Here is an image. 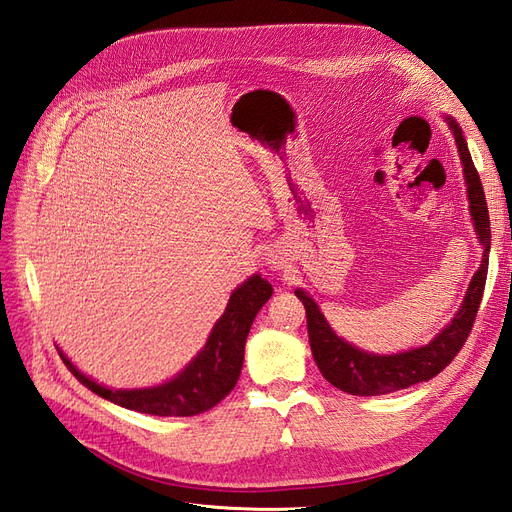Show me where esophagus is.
<instances>
[{
	"label": "esophagus",
	"instance_id": "esophagus-1",
	"mask_svg": "<svg viewBox=\"0 0 512 512\" xmlns=\"http://www.w3.org/2000/svg\"><path fill=\"white\" fill-rule=\"evenodd\" d=\"M269 265L277 269V267H282V260H280V258H277V256H273V254H271V256H269Z\"/></svg>",
	"mask_w": 512,
	"mask_h": 512
}]
</instances>
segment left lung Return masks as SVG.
<instances>
[{
	"mask_svg": "<svg viewBox=\"0 0 512 512\" xmlns=\"http://www.w3.org/2000/svg\"><path fill=\"white\" fill-rule=\"evenodd\" d=\"M451 130L455 134L457 149L463 164V175H466V183H468L472 220H474L480 243L485 245L483 265L478 267V271L472 277L459 314L436 339H433V342H429L423 348L391 354V356L367 354L344 342L342 337H337L331 331L327 320H324V316L320 314L318 305L307 297V292L294 290L305 305L309 346H312L314 361L324 380H329L333 386H337L339 391L369 397V395L401 391V389H408L412 384L431 380L455 359L457 352L463 348V344H466V339L472 331V324L476 320L480 301H483L485 282H487L491 228H489V211H487L483 183H480V177L474 168L466 138H463L457 121L453 119H451Z\"/></svg>",
	"mask_w": 512,
	"mask_h": 512,
	"instance_id": "8db88e82",
	"label": "left lung"
}]
</instances>
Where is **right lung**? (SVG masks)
<instances>
[{
	"label": "right lung",
	"instance_id": "1",
	"mask_svg": "<svg viewBox=\"0 0 512 512\" xmlns=\"http://www.w3.org/2000/svg\"><path fill=\"white\" fill-rule=\"evenodd\" d=\"M273 288L254 275L230 294L226 312L215 327L196 359L177 378L145 391H111L89 380L64 354L61 361L91 393H96L117 406L153 416H194L213 408L235 389L243 367L245 339L260 307L269 301Z\"/></svg>",
	"mask_w": 512,
	"mask_h": 512
}]
</instances>
